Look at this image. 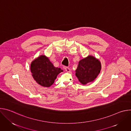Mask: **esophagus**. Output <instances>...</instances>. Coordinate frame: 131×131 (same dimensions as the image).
Returning a JSON list of instances; mask_svg holds the SVG:
<instances>
[{"label":"esophagus","instance_id":"1","mask_svg":"<svg viewBox=\"0 0 131 131\" xmlns=\"http://www.w3.org/2000/svg\"><path fill=\"white\" fill-rule=\"evenodd\" d=\"M65 70H66V72H69L70 71V68H68V67H65Z\"/></svg>","mask_w":131,"mask_h":131}]
</instances>
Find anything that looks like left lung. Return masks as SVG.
I'll use <instances>...</instances> for the list:
<instances>
[{"label": "left lung", "mask_w": 131, "mask_h": 131, "mask_svg": "<svg viewBox=\"0 0 131 131\" xmlns=\"http://www.w3.org/2000/svg\"><path fill=\"white\" fill-rule=\"evenodd\" d=\"M101 70L100 61L91 55L82 59L76 70V76L82 84L94 81Z\"/></svg>", "instance_id": "8db88e82"}]
</instances>
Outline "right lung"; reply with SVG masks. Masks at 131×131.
<instances>
[{"instance_id":"obj_1","label":"right lung","mask_w":131,"mask_h":131,"mask_svg":"<svg viewBox=\"0 0 131 131\" xmlns=\"http://www.w3.org/2000/svg\"><path fill=\"white\" fill-rule=\"evenodd\" d=\"M32 76L36 82L44 87H50L54 83L58 74L63 71L55 67L45 55L34 60L30 65Z\"/></svg>"}]
</instances>
